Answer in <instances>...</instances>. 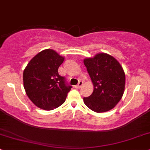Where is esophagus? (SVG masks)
Here are the masks:
<instances>
[{"label":"esophagus","instance_id":"1","mask_svg":"<svg viewBox=\"0 0 150 150\" xmlns=\"http://www.w3.org/2000/svg\"><path fill=\"white\" fill-rule=\"evenodd\" d=\"M83 82L82 81H79V83L77 84L76 86L75 87H76V88H80L81 87L83 86Z\"/></svg>","mask_w":150,"mask_h":150}]
</instances>
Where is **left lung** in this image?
Here are the masks:
<instances>
[{
	"mask_svg": "<svg viewBox=\"0 0 150 150\" xmlns=\"http://www.w3.org/2000/svg\"><path fill=\"white\" fill-rule=\"evenodd\" d=\"M83 62L94 85L92 95L83 98L85 104L96 112L113 108L125 91V74L122 66L115 58L104 53L85 59Z\"/></svg>",
	"mask_w": 150,
	"mask_h": 150,
	"instance_id": "1",
	"label": "left lung"
}]
</instances>
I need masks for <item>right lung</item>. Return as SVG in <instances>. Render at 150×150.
<instances>
[{"label": "right lung", "mask_w": 150, "mask_h": 150, "mask_svg": "<svg viewBox=\"0 0 150 150\" xmlns=\"http://www.w3.org/2000/svg\"><path fill=\"white\" fill-rule=\"evenodd\" d=\"M64 58L52 49L37 54L23 71V86L28 97L44 110L56 108L65 101L72 87L58 74Z\"/></svg>", "instance_id": "right-lung-1"}]
</instances>
